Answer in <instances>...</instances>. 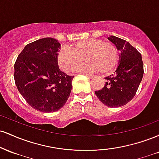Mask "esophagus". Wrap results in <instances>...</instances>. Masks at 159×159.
<instances>
[{
  "instance_id": "1",
  "label": "esophagus",
  "mask_w": 159,
  "mask_h": 159,
  "mask_svg": "<svg viewBox=\"0 0 159 159\" xmlns=\"http://www.w3.org/2000/svg\"><path fill=\"white\" fill-rule=\"evenodd\" d=\"M84 75H85L86 76H87V77H88V78H93L94 77L93 75H90V74H87V73H85V74H84Z\"/></svg>"
}]
</instances>
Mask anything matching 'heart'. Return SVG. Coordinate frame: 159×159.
I'll return each mask as SVG.
<instances>
[{
    "mask_svg": "<svg viewBox=\"0 0 159 159\" xmlns=\"http://www.w3.org/2000/svg\"><path fill=\"white\" fill-rule=\"evenodd\" d=\"M70 50L62 48L57 54L59 67L65 72H72L83 63L84 71L109 73L117 65L119 53L115 45L102 39H88L75 43Z\"/></svg>",
    "mask_w": 159,
    "mask_h": 159,
    "instance_id": "b5f03b06",
    "label": "heart"
}]
</instances>
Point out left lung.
I'll use <instances>...</instances> for the list:
<instances>
[{"label": "left lung", "instance_id": "left-lung-1", "mask_svg": "<svg viewBox=\"0 0 159 159\" xmlns=\"http://www.w3.org/2000/svg\"><path fill=\"white\" fill-rule=\"evenodd\" d=\"M108 39L120 51V63L114 75L107 80L102 90L95 91L98 99L107 107L125 105L134 98L143 75V63L140 53L130 43L116 36Z\"/></svg>", "mask_w": 159, "mask_h": 159}]
</instances>
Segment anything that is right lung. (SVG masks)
<instances>
[{
  "label": "right lung",
  "instance_id": "right-lung-1",
  "mask_svg": "<svg viewBox=\"0 0 159 159\" xmlns=\"http://www.w3.org/2000/svg\"><path fill=\"white\" fill-rule=\"evenodd\" d=\"M61 44L53 38L29 43L14 65L18 90L29 105L41 112L61 109L70 96L74 76L60 70L57 52Z\"/></svg>",
  "mask_w": 159,
  "mask_h": 159
}]
</instances>
